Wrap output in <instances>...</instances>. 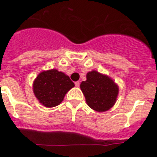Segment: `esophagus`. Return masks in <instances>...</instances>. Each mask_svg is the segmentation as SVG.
<instances>
[{"label": "esophagus", "mask_w": 157, "mask_h": 157, "mask_svg": "<svg viewBox=\"0 0 157 157\" xmlns=\"http://www.w3.org/2000/svg\"><path fill=\"white\" fill-rule=\"evenodd\" d=\"M75 84L76 87H79V86H80V82H78V81L75 82Z\"/></svg>", "instance_id": "esophagus-1"}]
</instances>
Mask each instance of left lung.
I'll return each mask as SVG.
<instances>
[{
    "instance_id": "8db88e82",
    "label": "left lung",
    "mask_w": 157,
    "mask_h": 157,
    "mask_svg": "<svg viewBox=\"0 0 157 157\" xmlns=\"http://www.w3.org/2000/svg\"><path fill=\"white\" fill-rule=\"evenodd\" d=\"M89 107L97 112H105L114 105L119 87L113 79L106 75L91 71L86 74V80L80 84Z\"/></svg>"
}]
</instances>
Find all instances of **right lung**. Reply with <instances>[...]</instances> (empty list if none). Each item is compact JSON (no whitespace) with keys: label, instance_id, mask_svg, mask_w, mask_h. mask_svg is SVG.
<instances>
[{"label":"right lung","instance_id":"right-lung-1","mask_svg":"<svg viewBox=\"0 0 157 157\" xmlns=\"http://www.w3.org/2000/svg\"><path fill=\"white\" fill-rule=\"evenodd\" d=\"M74 86L69 76L57 69L41 71L33 84V93L39 102L48 108L59 105L66 94Z\"/></svg>","mask_w":157,"mask_h":157}]
</instances>
